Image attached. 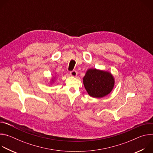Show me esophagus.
Instances as JSON below:
<instances>
[{
  "label": "esophagus",
  "instance_id": "34e87169",
  "mask_svg": "<svg viewBox=\"0 0 153 153\" xmlns=\"http://www.w3.org/2000/svg\"><path fill=\"white\" fill-rule=\"evenodd\" d=\"M77 71L76 70H73L70 72V75L71 76H73V77H76L77 76Z\"/></svg>",
  "mask_w": 153,
  "mask_h": 153
}]
</instances>
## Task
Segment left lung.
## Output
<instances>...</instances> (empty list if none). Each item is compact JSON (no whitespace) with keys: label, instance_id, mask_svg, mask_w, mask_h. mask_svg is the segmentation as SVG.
I'll use <instances>...</instances> for the list:
<instances>
[{"label":"left lung","instance_id":"1","mask_svg":"<svg viewBox=\"0 0 153 153\" xmlns=\"http://www.w3.org/2000/svg\"><path fill=\"white\" fill-rule=\"evenodd\" d=\"M83 81L88 94L96 98L103 97L110 93L114 85V79L110 73L96 69L87 71Z\"/></svg>","mask_w":153,"mask_h":153}]
</instances>
